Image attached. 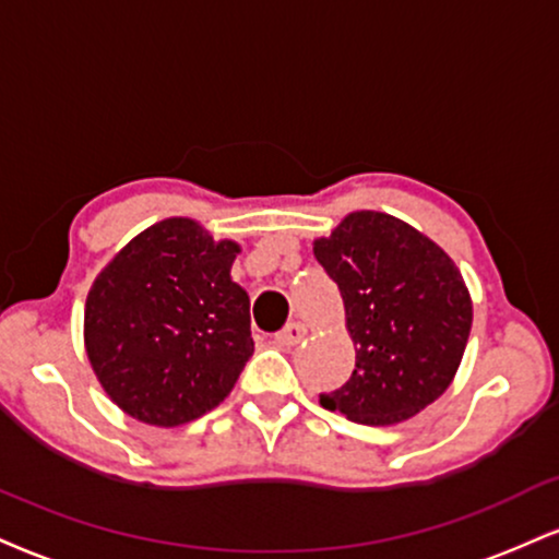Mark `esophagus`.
I'll list each match as a JSON object with an SVG mask.
<instances>
[{
  "label": "esophagus",
  "mask_w": 559,
  "mask_h": 559,
  "mask_svg": "<svg viewBox=\"0 0 559 559\" xmlns=\"http://www.w3.org/2000/svg\"><path fill=\"white\" fill-rule=\"evenodd\" d=\"M305 335H307V328L301 325V322H288L284 331L275 333V344L284 346V348H292V346H297Z\"/></svg>",
  "instance_id": "esophagus-1"
}]
</instances>
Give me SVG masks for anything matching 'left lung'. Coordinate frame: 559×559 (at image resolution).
<instances>
[{
  "label": "left lung",
  "instance_id": "left-lung-1",
  "mask_svg": "<svg viewBox=\"0 0 559 559\" xmlns=\"http://www.w3.org/2000/svg\"><path fill=\"white\" fill-rule=\"evenodd\" d=\"M314 258L338 284L356 346L352 378L320 403L359 425H395L445 393L472 331V299L435 241L393 215H346Z\"/></svg>",
  "mask_w": 559,
  "mask_h": 559
}]
</instances>
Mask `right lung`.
Returning <instances> with one entry per match:
<instances>
[{"mask_svg":"<svg viewBox=\"0 0 559 559\" xmlns=\"http://www.w3.org/2000/svg\"><path fill=\"white\" fill-rule=\"evenodd\" d=\"M237 252L190 218H166L96 278L85 301L87 359L134 419L187 425L231 393L254 352L250 297L228 275Z\"/></svg>","mask_w":559,"mask_h":559,"instance_id":"obj_1","label":"right lung"}]
</instances>
